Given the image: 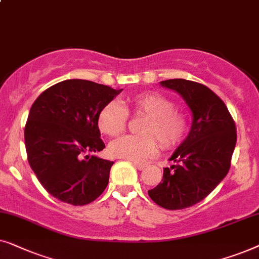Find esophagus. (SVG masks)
Returning <instances> with one entry per match:
<instances>
[{"instance_id":"1","label":"esophagus","mask_w":259,"mask_h":259,"mask_svg":"<svg viewBox=\"0 0 259 259\" xmlns=\"http://www.w3.org/2000/svg\"><path fill=\"white\" fill-rule=\"evenodd\" d=\"M133 164L136 166L138 170H144L145 167H147V164H144V163H140V162H134Z\"/></svg>"}]
</instances>
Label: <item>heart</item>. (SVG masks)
<instances>
[{"instance_id": "1", "label": "heart", "mask_w": 259, "mask_h": 259, "mask_svg": "<svg viewBox=\"0 0 259 259\" xmlns=\"http://www.w3.org/2000/svg\"><path fill=\"white\" fill-rule=\"evenodd\" d=\"M134 115H144L140 133L128 135L110 144L112 156L128 161H143L157 152L159 142L165 150L176 148L183 141L189 129V117L185 112L177 110L176 104L164 95L147 92L129 98ZM129 121V111L118 101H110L101 108L97 115V125L102 133L117 137L125 130Z\"/></svg>"}]
</instances>
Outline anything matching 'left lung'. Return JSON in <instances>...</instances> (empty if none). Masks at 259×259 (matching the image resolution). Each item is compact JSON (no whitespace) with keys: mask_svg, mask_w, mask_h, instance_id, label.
Returning a JSON list of instances; mask_svg holds the SVG:
<instances>
[{"mask_svg":"<svg viewBox=\"0 0 259 259\" xmlns=\"http://www.w3.org/2000/svg\"><path fill=\"white\" fill-rule=\"evenodd\" d=\"M161 84L184 98L194 119L188 137L170 158L176 164L164 167L162 182L148 194L164 209L181 210L203 201L227 176L237 133L227 105L206 85L183 78Z\"/></svg>","mask_w":259,"mask_h":259,"instance_id":"left-lung-1","label":"left lung"}]
</instances>
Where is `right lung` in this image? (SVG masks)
I'll list each match as a JSON object with an SVG mask.
<instances>
[{"label": "right lung", "mask_w": 259, "mask_h": 259, "mask_svg": "<svg viewBox=\"0 0 259 259\" xmlns=\"http://www.w3.org/2000/svg\"><path fill=\"white\" fill-rule=\"evenodd\" d=\"M121 92L87 79H67L45 90L31 105L24 128L28 162L55 198L85 205L105 190L114 162L89 154L105 148L97 115Z\"/></svg>", "instance_id": "obj_1"}]
</instances>
